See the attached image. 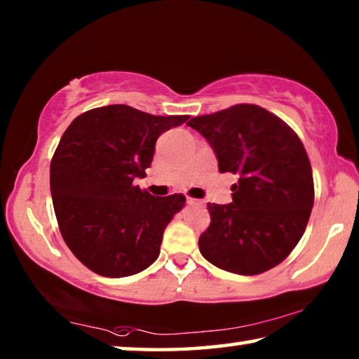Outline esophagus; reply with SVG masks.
Returning <instances> with one entry per match:
<instances>
[{
  "label": "esophagus",
  "mask_w": 359,
  "mask_h": 359,
  "mask_svg": "<svg viewBox=\"0 0 359 359\" xmlns=\"http://www.w3.org/2000/svg\"><path fill=\"white\" fill-rule=\"evenodd\" d=\"M187 203H188V204H194V205H203V204H204V203L201 201V199H193V198H188Z\"/></svg>",
  "instance_id": "esophagus-1"
}]
</instances>
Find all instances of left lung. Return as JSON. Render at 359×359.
Returning <instances> with one entry per match:
<instances>
[{
  "label": "left lung",
  "mask_w": 359,
  "mask_h": 359,
  "mask_svg": "<svg viewBox=\"0 0 359 359\" xmlns=\"http://www.w3.org/2000/svg\"><path fill=\"white\" fill-rule=\"evenodd\" d=\"M214 149L220 172L239 177L233 203L208 204L203 257L223 271L257 276L280 264L306 231L313 175L301 139L277 115L236 104L187 123Z\"/></svg>",
  "instance_id": "1"
}]
</instances>
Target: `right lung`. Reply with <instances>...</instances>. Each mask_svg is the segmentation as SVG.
<instances>
[{"label": "right lung", "mask_w": 359, "mask_h": 359, "mask_svg": "<svg viewBox=\"0 0 359 359\" xmlns=\"http://www.w3.org/2000/svg\"><path fill=\"white\" fill-rule=\"evenodd\" d=\"M188 115H151L125 104L96 107L66 128L50 161L60 233L74 257L102 277H128L154 263L184 194L151 196L145 177L155 142Z\"/></svg>", "instance_id": "1"}]
</instances>
